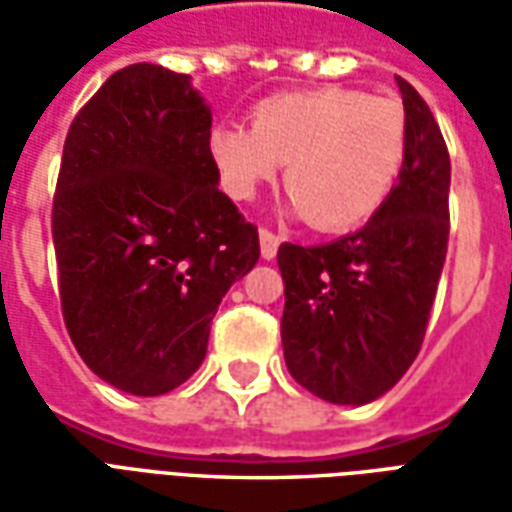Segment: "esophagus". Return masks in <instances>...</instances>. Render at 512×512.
Returning <instances> with one entry per match:
<instances>
[{
	"instance_id": "1",
	"label": "esophagus",
	"mask_w": 512,
	"mask_h": 512,
	"mask_svg": "<svg viewBox=\"0 0 512 512\" xmlns=\"http://www.w3.org/2000/svg\"><path fill=\"white\" fill-rule=\"evenodd\" d=\"M279 249V235L271 233L268 227H260V255L266 260H274Z\"/></svg>"
}]
</instances>
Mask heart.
Instances as JSON below:
<instances>
[{
  "label": "heart",
  "mask_w": 512,
  "mask_h": 512,
  "mask_svg": "<svg viewBox=\"0 0 512 512\" xmlns=\"http://www.w3.org/2000/svg\"><path fill=\"white\" fill-rule=\"evenodd\" d=\"M208 150L235 200H252L288 164L285 189L304 219L323 233H343L395 191L408 156V117L397 98L318 87L260 101L252 128L216 126Z\"/></svg>",
  "instance_id": "heart-1"
}]
</instances>
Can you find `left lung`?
<instances>
[{
  "mask_svg": "<svg viewBox=\"0 0 512 512\" xmlns=\"http://www.w3.org/2000/svg\"><path fill=\"white\" fill-rule=\"evenodd\" d=\"M397 87L408 156L389 200L356 233L277 252L290 376L340 406L381 397L417 359L450 241V153L422 95Z\"/></svg>",
  "mask_w": 512,
  "mask_h": 512,
  "instance_id": "left-lung-1",
  "label": "left lung"
}]
</instances>
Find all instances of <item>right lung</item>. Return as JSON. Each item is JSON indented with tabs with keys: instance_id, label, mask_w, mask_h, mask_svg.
I'll return each mask as SVG.
<instances>
[{
	"instance_id": "obj_1",
	"label": "right lung",
	"mask_w": 512,
	"mask_h": 512,
	"mask_svg": "<svg viewBox=\"0 0 512 512\" xmlns=\"http://www.w3.org/2000/svg\"><path fill=\"white\" fill-rule=\"evenodd\" d=\"M211 109L186 73H112L65 136L51 235L62 318L84 365L153 397L202 365L216 307L260 257L219 191Z\"/></svg>"
}]
</instances>
